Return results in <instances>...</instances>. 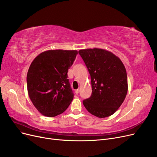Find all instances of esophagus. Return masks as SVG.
<instances>
[{
  "instance_id": "34e87169",
  "label": "esophagus",
  "mask_w": 157,
  "mask_h": 157,
  "mask_svg": "<svg viewBox=\"0 0 157 157\" xmlns=\"http://www.w3.org/2000/svg\"><path fill=\"white\" fill-rule=\"evenodd\" d=\"M75 93H76V94H78V93H79V89H76V90H75Z\"/></svg>"
}]
</instances>
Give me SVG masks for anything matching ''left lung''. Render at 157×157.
<instances>
[{"mask_svg":"<svg viewBox=\"0 0 157 157\" xmlns=\"http://www.w3.org/2000/svg\"><path fill=\"white\" fill-rule=\"evenodd\" d=\"M90 73L92 92L83 101L85 108L99 118L109 117L123 103L128 92L124 64L112 52L102 49L79 51Z\"/></svg>","mask_w":157,"mask_h":157,"instance_id":"obj_1","label":"left lung"}]
</instances>
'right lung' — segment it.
Listing matches in <instances>:
<instances>
[{"label":"right lung","mask_w":157,"mask_h":157,"mask_svg":"<svg viewBox=\"0 0 157 157\" xmlns=\"http://www.w3.org/2000/svg\"><path fill=\"white\" fill-rule=\"evenodd\" d=\"M77 54L76 50H49L32 62L27 74L28 92L33 105L45 116L62 113L73 100L67 72Z\"/></svg>","instance_id":"obj_1"}]
</instances>
